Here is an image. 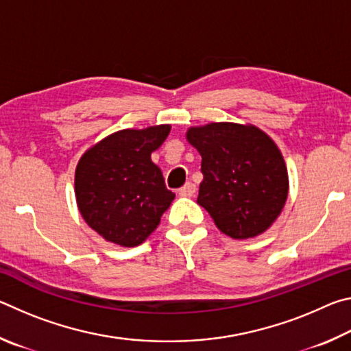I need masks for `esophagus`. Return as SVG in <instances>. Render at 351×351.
<instances>
[{
	"instance_id": "obj_1",
	"label": "esophagus",
	"mask_w": 351,
	"mask_h": 351,
	"mask_svg": "<svg viewBox=\"0 0 351 351\" xmlns=\"http://www.w3.org/2000/svg\"><path fill=\"white\" fill-rule=\"evenodd\" d=\"M197 192V186L193 182H186L184 186L180 189V195L181 197H192V195Z\"/></svg>"
}]
</instances>
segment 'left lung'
<instances>
[{"label": "left lung", "mask_w": 351, "mask_h": 351, "mask_svg": "<svg viewBox=\"0 0 351 351\" xmlns=\"http://www.w3.org/2000/svg\"><path fill=\"white\" fill-rule=\"evenodd\" d=\"M201 158L198 204L232 239H252L276 221L288 197L283 156L268 134L251 125L219 122L190 128Z\"/></svg>", "instance_id": "1"}]
</instances>
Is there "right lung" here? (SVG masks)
I'll list each match as a JSON object with an SVG mask.
<instances>
[{"mask_svg": "<svg viewBox=\"0 0 351 351\" xmlns=\"http://www.w3.org/2000/svg\"><path fill=\"white\" fill-rule=\"evenodd\" d=\"M169 133L170 125L122 130L90 148L77 164V206L106 241L141 245L173 201L175 193L152 161Z\"/></svg>", "mask_w": 351, "mask_h": 351, "instance_id": "add662e5", "label": "right lung"}]
</instances>
